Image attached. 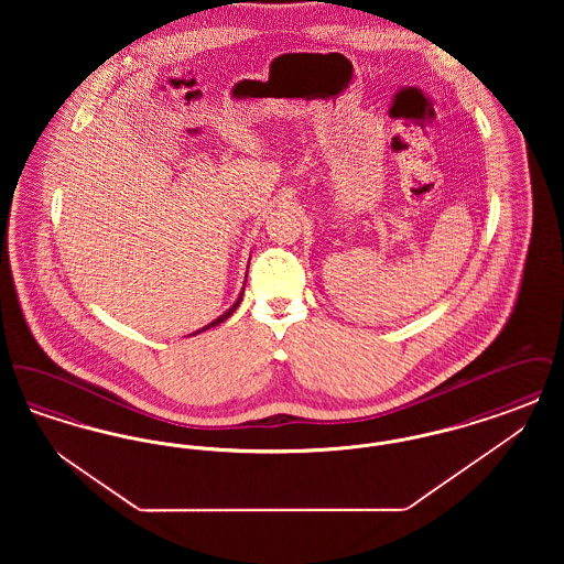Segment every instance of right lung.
<instances>
[{
	"instance_id": "right-lung-1",
	"label": "right lung",
	"mask_w": 564,
	"mask_h": 564,
	"mask_svg": "<svg viewBox=\"0 0 564 564\" xmlns=\"http://www.w3.org/2000/svg\"><path fill=\"white\" fill-rule=\"evenodd\" d=\"M245 279H247V276H245ZM242 292H245V290H241V294H239V297L235 300V304H232V306H230V308H228V311H226L224 315H219V317H217V319H214V322L209 323V325H205V327H200V329L192 332L189 336H196V334H200V332H205V329H212V327H215V325H219V323L226 322V319H228V317H230V315H232V313H235V311L239 308V304H241L242 300Z\"/></svg>"
}]
</instances>
